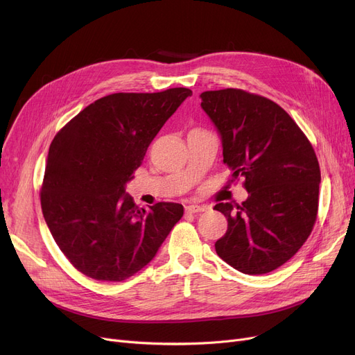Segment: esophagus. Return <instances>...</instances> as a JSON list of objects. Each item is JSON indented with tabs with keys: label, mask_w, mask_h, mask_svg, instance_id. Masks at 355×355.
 Instances as JSON below:
<instances>
[{
	"label": "esophagus",
	"mask_w": 355,
	"mask_h": 355,
	"mask_svg": "<svg viewBox=\"0 0 355 355\" xmlns=\"http://www.w3.org/2000/svg\"><path fill=\"white\" fill-rule=\"evenodd\" d=\"M201 211H204V207H201V206H197V204H190V206H187L185 207V213H201Z\"/></svg>",
	"instance_id": "esophagus-1"
}]
</instances>
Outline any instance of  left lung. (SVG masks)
<instances>
[{
	"label": "left lung",
	"instance_id": "left-lung-1",
	"mask_svg": "<svg viewBox=\"0 0 355 355\" xmlns=\"http://www.w3.org/2000/svg\"><path fill=\"white\" fill-rule=\"evenodd\" d=\"M201 107L221 137L223 161L249 193L218 202L227 232L216 241L226 263L246 275L269 273L301 249L318 214L321 171L301 128L273 101L241 89L201 93Z\"/></svg>",
	"mask_w": 355,
	"mask_h": 355
}]
</instances>
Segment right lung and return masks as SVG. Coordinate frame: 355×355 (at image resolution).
Returning <instances> with one entry per match:
<instances>
[{
  "label": "right lung",
  "instance_id": "1",
  "mask_svg": "<svg viewBox=\"0 0 355 355\" xmlns=\"http://www.w3.org/2000/svg\"><path fill=\"white\" fill-rule=\"evenodd\" d=\"M187 87L114 93L86 106L53 138L40 201L44 220L69 262L87 277L121 282L157 254L182 217L178 202L135 206L125 184Z\"/></svg>",
  "mask_w": 355,
  "mask_h": 355
}]
</instances>
